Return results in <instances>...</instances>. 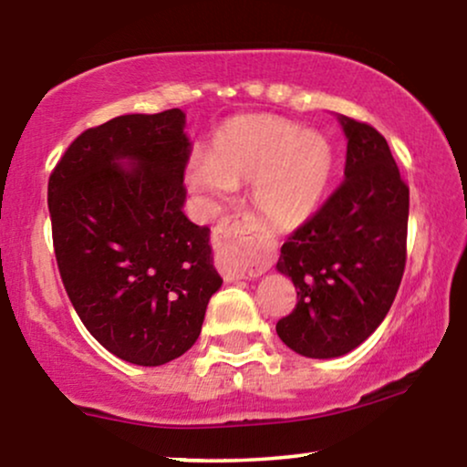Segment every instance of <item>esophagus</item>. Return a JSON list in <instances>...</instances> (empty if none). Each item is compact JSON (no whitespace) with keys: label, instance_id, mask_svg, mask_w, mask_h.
I'll return each mask as SVG.
<instances>
[{"label":"esophagus","instance_id":"1","mask_svg":"<svg viewBox=\"0 0 467 467\" xmlns=\"http://www.w3.org/2000/svg\"><path fill=\"white\" fill-rule=\"evenodd\" d=\"M247 228H250V217L230 215L217 223L213 233L215 265L226 282L256 277L258 273H263L258 266L247 263L244 247H241V239H244Z\"/></svg>","mask_w":467,"mask_h":467}]
</instances>
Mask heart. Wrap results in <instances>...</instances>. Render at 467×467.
I'll return each instance as SVG.
<instances>
[{
	"label": "heart",
	"instance_id": "1",
	"mask_svg": "<svg viewBox=\"0 0 467 467\" xmlns=\"http://www.w3.org/2000/svg\"><path fill=\"white\" fill-rule=\"evenodd\" d=\"M335 151L318 130L277 115H239L217 130L207 155L188 166L192 190L222 201L252 182V201L277 228H296L318 211L331 183Z\"/></svg>",
	"mask_w": 467,
	"mask_h": 467
}]
</instances>
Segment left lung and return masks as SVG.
I'll use <instances>...</instances> for the list:
<instances>
[{"mask_svg":"<svg viewBox=\"0 0 467 467\" xmlns=\"http://www.w3.org/2000/svg\"><path fill=\"white\" fill-rule=\"evenodd\" d=\"M339 123L348 139L344 182L290 234L277 260L298 301L275 331L309 358L363 344L389 314L406 269L410 190L389 142L369 123L344 115Z\"/></svg>","mask_w":467,"mask_h":467,"instance_id":"8db88e82","label":"left lung"}]
</instances>
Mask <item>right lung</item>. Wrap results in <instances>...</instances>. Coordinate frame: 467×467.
<instances>
[{"mask_svg": "<svg viewBox=\"0 0 467 467\" xmlns=\"http://www.w3.org/2000/svg\"><path fill=\"white\" fill-rule=\"evenodd\" d=\"M183 128L179 109L115 117L77 136L48 177L67 296L99 344L142 368L194 346L222 285L209 228L183 213Z\"/></svg>", "mask_w": 467, "mask_h": 467, "instance_id": "1", "label": "right lung"}]
</instances>
